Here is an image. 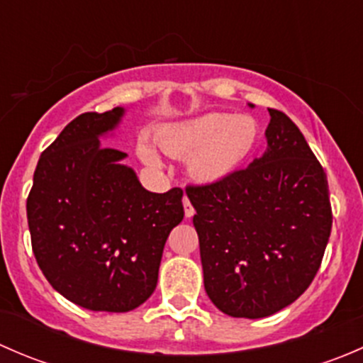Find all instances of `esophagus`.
Returning <instances> with one entry per match:
<instances>
[{
  "mask_svg": "<svg viewBox=\"0 0 363 363\" xmlns=\"http://www.w3.org/2000/svg\"><path fill=\"white\" fill-rule=\"evenodd\" d=\"M182 203H184V214H186V218H191V216L195 214V207H193L191 202H189L188 196H184V199H182Z\"/></svg>",
  "mask_w": 363,
  "mask_h": 363,
  "instance_id": "esophagus-1",
  "label": "esophagus"
}]
</instances>
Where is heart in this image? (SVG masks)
<instances>
[{"instance_id": "obj_1", "label": "heart", "mask_w": 363, "mask_h": 363, "mask_svg": "<svg viewBox=\"0 0 363 363\" xmlns=\"http://www.w3.org/2000/svg\"><path fill=\"white\" fill-rule=\"evenodd\" d=\"M158 145L174 158H187L188 170L200 182H218L235 174L259 140V128L252 117L212 112L172 123L156 135ZM138 156L151 167L161 160L147 140L138 144Z\"/></svg>"}]
</instances>
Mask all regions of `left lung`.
Returning <instances> with one entry per match:
<instances>
[{
    "mask_svg": "<svg viewBox=\"0 0 363 363\" xmlns=\"http://www.w3.org/2000/svg\"><path fill=\"white\" fill-rule=\"evenodd\" d=\"M269 113L262 158L223 181L186 186L205 291L233 318H265L295 302L320 270L332 230L323 167L286 113Z\"/></svg>",
    "mask_w": 363,
    "mask_h": 363,
    "instance_id": "left-lung-1",
    "label": "left lung"
}]
</instances>
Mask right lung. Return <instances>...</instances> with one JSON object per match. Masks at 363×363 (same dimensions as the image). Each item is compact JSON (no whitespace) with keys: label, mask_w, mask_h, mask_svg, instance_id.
I'll return each mask as SVG.
<instances>
[{"label":"right lung","mask_w":363,"mask_h":363,"mask_svg":"<svg viewBox=\"0 0 363 363\" xmlns=\"http://www.w3.org/2000/svg\"><path fill=\"white\" fill-rule=\"evenodd\" d=\"M123 108L86 112L42 152L28 195L36 263L50 286L89 311L128 313L155 291L164 242L184 218L182 189L151 193L100 145Z\"/></svg>","instance_id":"add662e5"}]
</instances>
